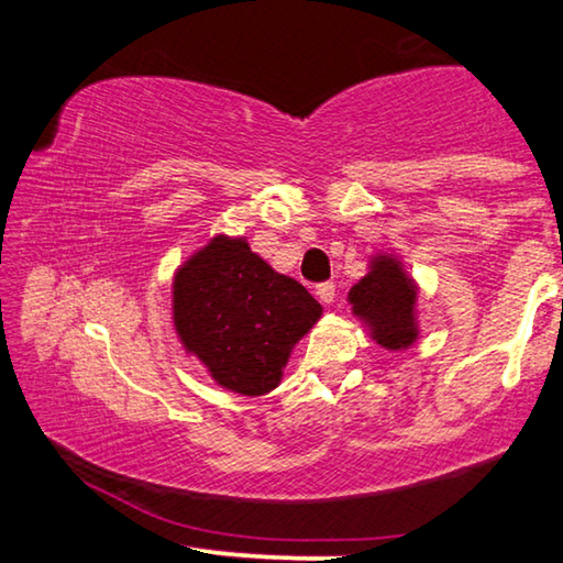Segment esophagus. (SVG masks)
Returning <instances> with one entry per match:
<instances>
[{
    "label": "esophagus",
    "instance_id": "34e87169",
    "mask_svg": "<svg viewBox=\"0 0 563 563\" xmlns=\"http://www.w3.org/2000/svg\"><path fill=\"white\" fill-rule=\"evenodd\" d=\"M316 292H318V298H320L322 302H332V300H335V285H332V283H320L318 288H316Z\"/></svg>",
    "mask_w": 563,
    "mask_h": 563
}]
</instances>
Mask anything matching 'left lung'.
Listing matches in <instances>:
<instances>
[{"label": "left lung", "mask_w": 563, "mask_h": 563, "mask_svg": "<svg viewBox=\"0 0 563 563\" xmlns=\"http://www.w3.org/2000/svg\"><path fill=\"white\" fill-rule=\"evenodd\" d=\"M352 316L369 328V335L385 350H407L415 345L417 285L395 255H375L369 273L347 292Z\"/></svg>", "instance_id": "obj_1"}]
</instances>
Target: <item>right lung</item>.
Wrapping results in <instances>:
<instances>
[{
  "mask_svg": "<svg viewBox=\"0 0 563 563\" xmlns=\"http://www.w3.org/2000/svg\"><path fill=\"white\" fill-rule=\"evenodd\" d=\"M322 316L298 280L275 273L245 238L216 235L174 275V325L218 385L265 395Z\"/></svg>",
  "mask_w": 563,
  "mask_h": 563,
  "instance_id": "obj_1",
  "label": "right lung"
}]
</instances>
